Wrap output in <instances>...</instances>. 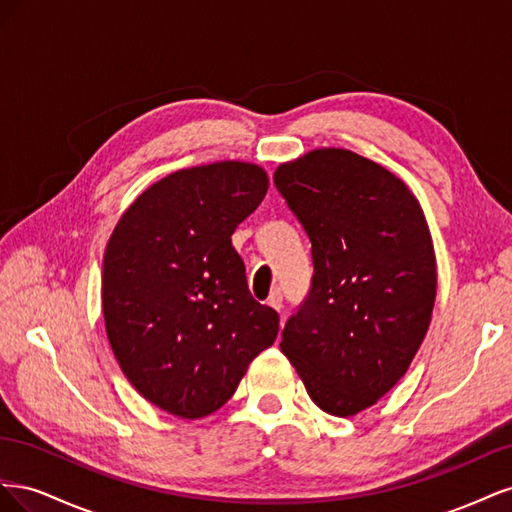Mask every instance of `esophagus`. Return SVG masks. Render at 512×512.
Masks as SVG:
<instances>
[{
    "label": "esophagus",
    "mask_w": 512,
    "mask_h": 512,
    "mask_svg": "<svg viewBox=\"0 0 512 512\" xmlns=\"http://www.w3.org/2000/svg\"><path fill=\"white\" fill-rule=\"evenodd\" d=\"M267 303H269L273 309H277V312H282V307H284V297H282V292H280V290H273Z\"/></svg>",
    "instance_id": "esophagus-1"
}]
</instances>
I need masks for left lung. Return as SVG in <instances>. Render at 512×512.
<instances>
[{"mask_svg":"<svg viewBox=\"0 0 512 512\" xmlns=\"http://www.w3.org/2000/svg\"><path fill=\"white\" fill-rule=\"evenodd\" d=\"M273 181L314 260L280 348L320 410L354 416L406 374L429 329L438 277L423 209L404 181L348 149L309 151Z\"/></svg>","mask_w":512,"mask_h":512,"instance_id":"obj_1","label":"left lung"}]
</instances>
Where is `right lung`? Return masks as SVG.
<instances>
[{"label":"right lung","instance_id":"right-lung-1","mask_svg":"<svg viewBox=\"0 0 512 512\" xmlns=\"http://www.w3.org/2000/svg\"><path fill=\"white\" fill-rule=\"evenodd\" d=\"M267 190L256 164L183 168L138 196L108 239V342L134 389L168 414L222 408L280 331L275 309L247 288L230 239Z\"/></svg>","mask_w":512,"mask_h":512}]
</instances>
